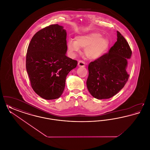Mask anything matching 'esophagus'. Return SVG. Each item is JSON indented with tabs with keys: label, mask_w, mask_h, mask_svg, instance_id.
Here are the masks:
<instances>
[{
	"label": "esophagus",
	"mask_w": 150,
	"mask_h": 150,
	"mask_svg": "<svg viewBox=\"0 0 150 150\" xmlns=\"http://www.w3.org/2000/svg\"><path fill=\"white\" fill-rule=\"evenodd\" d=\"M78 66L79 67H85L86 66V64H85V63L83 61H79Z\"/></svg>",
	"instance_id": "obj_1"
}]
</instances>
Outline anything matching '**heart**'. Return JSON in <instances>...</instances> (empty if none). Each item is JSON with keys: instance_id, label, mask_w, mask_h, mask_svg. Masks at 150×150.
I'll use <instances>...</instances> for the list:
<instances>
[{"instance_id": "1", "label": "heart", "mask_w": 150, "mask_h": 150, "mask_svg": "<svg viewBox=\"0 0 150 150\" xmlns=\"http://www.w3.org/2000/svg\"><path fill=\"white\" fill-rule=\"evenodd\" d=\"M110 46L109 39L98 32H92L76 37L75 40L70 39L67 43L68 50L72 54L85 49V54L90 60H97L103 56Z\"/></svg>"}]
</instances>
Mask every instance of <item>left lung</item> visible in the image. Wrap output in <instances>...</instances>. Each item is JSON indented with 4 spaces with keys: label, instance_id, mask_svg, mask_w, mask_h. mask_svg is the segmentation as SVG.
I'll list each match as a JSON object with an SVG mask.
<instances>
[{
    "label": "left lung",
    "instance_id": "1",
    "mask_svg": "<svg viewBox=\"0 0 150 150\" xmlns=\"http://www.w3.org/2000/svg\"><path fill=\"white\" fill-rule=\"evenodd\" d=\"M117 42L108 53L91 62L88 66L87 88L93 97L108 99L114 96L124 86L129 75L126 69L132 56L128 43L117 31Z\"/></svg>",
    "mask_w": 150,
    "mask_h": 150
}]
</instances>
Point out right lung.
<instances>
[{
  "label": "right lung",
  "mask_w": 150,
  "mask_h": 150,
  "mask_svg": "<svg viewBox=\"0 0 150 150\" xmlns=\"http://www.w3.org/2000/svg\"><path fill=\"white\" fill-rule=\"evenodd\" d=\"M66 35L63 26L52 25L37 32L29 44L26 70L32 88L45 100L60 97L67 74L78 64L66 56Z\"/></svg>",
  "instance_id": "obj_1"
}]
</instances>
